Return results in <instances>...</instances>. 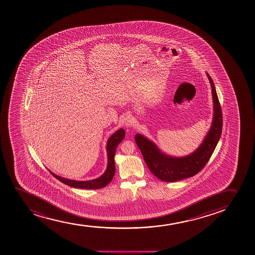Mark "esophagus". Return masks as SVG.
Wrapping results in <instances>:
<instances>
[{
  "label": "esophagus",
  "mask_w": 255,
  "mask_h": 255,
  "mask_svg": "<svg viewBox=\"0 0 255 255\" xmlns=\"http://www.w3.org/2000/svg\"><path fill=\"white\" fill-rule=\"evenodd\" d=\"M125 125H126V126H131V123H130V121L126 120V122H125Z\"/></svg>",
  "instance_id": "obj_1"
}]
</instances>
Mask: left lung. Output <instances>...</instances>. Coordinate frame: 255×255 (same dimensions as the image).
<instances>
[{"label": "left lung", "instance_id": "8db88e82", "mask_svg": "<svg viewBox=\"0 0 255 255\" xmlns=\"http://www.w3.org/2000/svg\"><path fill=\"white\" fill-rule=\"evenodd\" d=\"M212 87L214 115L211 127L200 146L191 154L185 157H172L162 152L154 142L140 134H135L134 140L140 150L146 166L159 180L175 182L197 175L209 162L222 132V111L215 84L207 73Z\"/></svg>", "mask_w": 255, "mask_h": 255}]
</instances>
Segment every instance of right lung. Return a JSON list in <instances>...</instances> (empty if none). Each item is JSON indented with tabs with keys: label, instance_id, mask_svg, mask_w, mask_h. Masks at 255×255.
<instances>
[{
	"label": "right lung",
	"instance_id": "right-lung-1",
	"mask_svg": "<svg viewBox=\"0 0 255 255\" xmlns=\"http://www.w3.org/2000/svg\"><path fill=\"white\" fill-rule=\"evenodd\" d=\"M126 135L125 129H118L117 131L115 132L109 138L108 142H107V154H108V166H107L106 171L103 173V175H101L100 177L94 179L92 180H86V181H81V180H74L66 179V178L61 177L58 175H55L54 173L50 171V173L54 176L56 179L60 180L65 185L75 187V188L80 189H100L103 188L107 185H109V182L111 181L112 179L114 178L115 174V154L116 152V148L119 146V144L124 140Z\"/></svg>",
	"mask_w": 255,
	"mask_h": 255
}]
</instances>
